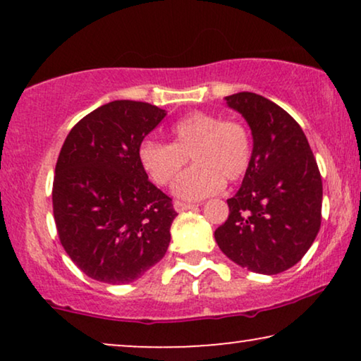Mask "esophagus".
I'll list each match as a JSON object with an SVG mask.
<instances>
[{"instance_id":"obj_1","label":"esophagus","mask_w":361,"mask_h":361,"mask_svg":"<svg viewBox=\"0 0 361 361\" xmlns=\"http://www.w3.org/2000/svg\"><path fill=\"white\" fill-rule=\"evenodd\" d=\"M197 205H194V204H187V202H182V200H176L174 202V209H176V212H187V210H192V209H195Z\"/></svg>"}]
</instances>
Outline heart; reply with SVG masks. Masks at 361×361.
Listing matches in <instances>:
<instances>
[{"mask_svg": "<svg viewBox=\"0 0 361 361\" xmlns=\"http://www.w3.org/2000/svg\"><path fill=\"white\" fill-rule=\"evenodd\" d=\"M171 142L146 140L137 147V161L152 182L166 185L192 157L195 166L176 180L174 194L185 200H200L224 189L225 179L245 176L251 162V140L246 128L224 121L210 113H190L171 130Z\"/></svg>", "mask_w": 361, "mask_h": 361, "instance_id": "heart-1", "label": "heart"}]
</instances>
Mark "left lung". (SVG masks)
Here are the masks:
<instances>
[{"instance_id": "obj_1", "label": "left lung", "mask_w": 361, "mask_h": 361, "mask_svg": "<svg viewBox=\"0 0 361 361\" xmlns=\"http://www.w3.org/2000/svg\"><path fill=\"white\" fill-rule=\"evenodd\" d=\"M248 123L253 151L240 190L226 200L228 220L215 230L220 250L241 268L278 274L293 268L320 228L322 179L302 128L268 98L225 97Z\"/></svg>"}]
</instances>
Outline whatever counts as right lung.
I'll use <instances>...</instances> for the list:
<instances>
[{
  "label": "right lung",
  "mask_w": 361,
  "mask_h": 361,
  "mask_svg": "<svg viewBox=\"0 0 361 361\" xmlns=\"http://www.w3.org/2000/svg\"><path fill=\"white\" fill-rule=\"evenodd\" d=\"M166 115L149 103L115 100L83 116L63 141L54 220L63 250L88 278L131 283L166 255L177 214L137 161V147Z\"/></svg>",
  "instance_id": "obj_1"
}]
</instances>
